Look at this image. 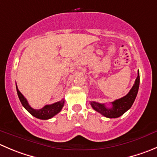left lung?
I'll return each instance as SVG.
<instances>
[{"label":"left lung","instance_id":"1","mask_svg":"<svg viewBox=\"0 0 157 157\" xmlns=\"http://www.w3.org/2000/svg\"><path fill=\"white\" fill-rule=\"evenodd\" d=\"M140 86V73L138 71V75L136 77L135 83L133 87L130 90V92L124 96V97L118 100H114L111 103L112 106L107 108L105 104L97 103V102L92 101L90 102V105L93 109H95L98 113H101L104 117L108 118H117L121 117L125 112H127L129 109L132 106L136 95H137L138 90Z\"/></svg>","mask_w":157,"mask_h":157}]
</instances>
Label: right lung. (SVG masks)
Segmentation results:
<instances>
[{
  "label": "right lung",
  "instance_id": "right-lung-1",
  "mask_svg": "<svg viewBox=\"0 0 157 157\" xmlns=\"http://www.w3.org/2000/svg\"><path fill=\"white\" fill-rule=\"evenodd\" d=\"M17 88V92L18 97L20 99V101H21V104L23 105L24 108L31 114L32 116H33L36 118L40 120H48L52 118L53 117H54L55 115H57L59 112L62 109L63 105H64V100H61L60 101L57 102V103H54L53 104L51 105H46V106H44L43 108L40 109H33L31 106L29 105L28 102H27V99L24 97L22 94L19 91L17 86H16Z\"/></svg>",
  "mask_w": 157,
  "mask_h": 157
}]
</instances>
